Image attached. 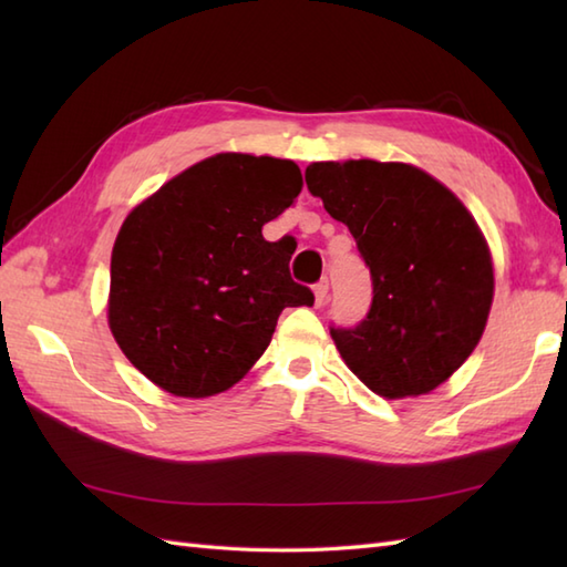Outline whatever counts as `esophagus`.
<instances>
[{
    "mask_svg": "<svg viewBox=\"0 0 567 567\" xmlns=\"http://www.w3.org/2000/svg\"><path fill=\"white\" fill-rule=\"evenodd\" d=\"M315 297H317V307H321L329 299V280H327V277L315 285Z\"/></svg>",
    "mask_w": 567,
    "mask_h": 567,
    "instance_id": "obj_1",
    "label": "esophagus"
}]
</instances>
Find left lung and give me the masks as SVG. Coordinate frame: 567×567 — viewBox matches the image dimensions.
I'll use <instances>...</instances> for the list:
<instances>
[{"mask_svg":"<svg viewBox=\"0 0 567 567\" xmlns=\"http://www.w3.org/2000/svg\"><path fill=\"white\" fill-rule=\"evenodd\" d=\"M307 187L353 234L370 268L372 305L331 339L380 396L436 390L483 339L495 295L487 240L463 202L406 163H311Z\"/></svg>","mask_w":567,"mask_h":567,"instance_id":"1","label":"left lung"}]
</instances>
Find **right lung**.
Wrapping results in <instances>:
<instances>
[{"label": "right lung", "mask_w": 567, "mask_h": 567, "mask_svg": "<svg viewBox=\"0 0 567 567\" xmlns=\"http://www.w3.org/2000/svg\"><path fill=\"white\" fill-rule=\"evenodd\" d=\"M299 192L292 161L219 153L126 216L112 250L110 329L153 384L192 400L234 388L282 309L315 305L292 280V250L262 238Z\"/></svg>", "instance_id": "obj_1"}]
</instances>
